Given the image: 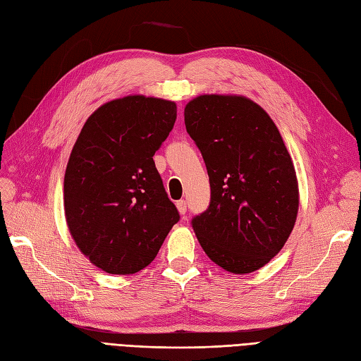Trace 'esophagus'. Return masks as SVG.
I'll list each match as a JSON object with an SVG mask.
<instances>
[{
	"instance_id": "obj_1",
	"label": "esophagus",
	"mask_w": 361,
	"mask_h": 361,
	"mask_svg": "<svg viewBox=\"0 0 361 361\" xmlns=\"http://www.w3.org/2000/svg\"><path fill=\"white\" fill-rule=\"evenodd\" d=\"M176 207L180 215H185V212H187V203H185V200H179L176 202Z\"/></svg>"
}]
</instances>
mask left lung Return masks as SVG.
Returning a JSON list of instances; mask_svg holds the SVG:
<instances>
[{"mask_svg": "<svg viewBox=\"0 0 361 361\" xmlns=\"http://www.w3.org/2000/svg\"><path fill=\"white\" fill-rule=\"evenodd\" d=\"M185 126L204 159L211 203L192 220L202 248L232 274L265 267L297 221V173L280 130L245 96L200 94Z\"/></svg>", "mask_w": 361, "mask_h": 361, "instance_id": "1", "label": "left lung"}]
</instances>
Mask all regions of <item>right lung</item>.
Returning <instances> with one entry per match:
<instances>
[{
	"label": "right lung",
	"mask_w": 361,
	"mask_h": 361,
	"mask_svg": "<svg viewBox=\"0 0 361 361\" xmlns=\"http://www.w3.org/2000/svg\"><path fill=\"white\" fill-rule=\"evenodd\" d=\"M173 101L130 94L87 118L64 173V215L76 247L108 274H135L179 221L154 155L173 129Z\"/></svg>",
	"instance_id": "1"
}]
</instances>
